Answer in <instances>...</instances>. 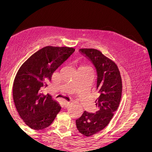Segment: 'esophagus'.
<instances>
[{"mask_svg":"<svg viewBox=\"0 0 152 152\" xmlns=\"http://www.w3.org/2000/svg\"><path fill=\"white\" fill-rule=\"evenodd\" d=\"M69 105H70V103L69 102H64L63 103V107L64 108H67Z\"/></svg>","mask_w":152,"mask_h":152,"instance_id":"obj_1","label":"esophagus"}]
</instances>
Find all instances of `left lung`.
Masks as SVG:
<instances>
[{"label": "left lung", "instance_id": "obj_1", "mask_svg": "<svg viewBox=\"0 0 152 152\" xmlns=\"http://www.w3.org/2000/svg\"><path fill=\"white\" fill-rule=\"evenodd\" d=\"M80 52L93 63L97 72L96 88L100 96L96 100V114L85 111L76 121L78 132L91 137L104 129L117 111L121 99L122 81L117 65L94 48H81Z\"/></svg>", "mask_w": 152, "mask_h": 152}]
</instances>
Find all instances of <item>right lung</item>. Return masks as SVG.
<instances>
[{
	"instance_id": "right-lung-1",
	"label": "right lung",
	"mask_w": 152,
	"mask_h": 152,
	"mask_svg": "<svg viewBox=\"0 0 152 152\" xmlns=\"http://www.w3.org/2000/svg\"><path fill=\"white\" fill-rule=\"evenodd\" d=\"M70 47L46 46L26 61L15 76L13 97L19 116L35 130L49 126L60 111V105L42 91L54 71L74 52Z\"/></svg>"
}]
</instances>
